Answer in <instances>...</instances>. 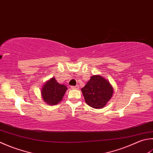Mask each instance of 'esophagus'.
<instances>
[{
  "instance_id": "esophagus-1",
  "label": "esophagus",
  "mask_w": 153,
  "mask_h": 153,
  "mask_svg": "<svg viewBox=\"0 0 153 153\" xmlns=\"http://www.w3.org/2000/svg\"><path fill=\"white\" fill-rule=\"evenodd\" d=\"M71 88L73 89H79V85H76V86L71 85Z\"/></svg>"
}]
</instances>
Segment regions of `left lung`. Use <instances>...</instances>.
Segmentation results:
<instances>
[{
  "label": "left lung",
  "mask_w": 153,
  "mask_h": 153,
  "mask_svg": "<svg viewBox=\"0 0 153 153\" xmlns=\"http://www.w3.org/2000/svg\"><path fill=\"white\" fill-rule=\"evenodd\" d=\"M82 91L88 105L101 109L111 98L113 89L108 81L101 76H94L91 77Z\"/></svg>",
  "instance_id": "8db88e82"
}]
</instances>
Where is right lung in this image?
Returning <instances> with one entry per match:
<instances>
[{"mask_svg": "<svg viewBox=\"0 0 153 153\" xmlns=\"http://www.w3.org/2000/svg\"><path fill=\"white\" fill-rule=\"evenodd\" d=\"M67 89L66 86L59 84L52 77L44 85L41 91L42 97L45 102L51 105L58 104L62 100Z\"/></svg>", "mask_w": 153, "mask_h": 153, "instance_id": "right-lung-1", "label": "right lung"}]
</instances>
